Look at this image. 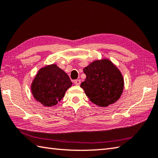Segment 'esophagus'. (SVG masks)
<instances>
[{
  "instance_id": "1",
  "label": "esophagus",
  "mask_w": 158,
  "mask_h": 158,
  "mask_svg": "<svg viewBox=\"0 0 158 158\" xmlns=\"http://www.w3.org/2000/svg\"><path fill=\"white\" fill-rule=\"evenodd\" d=\"M74 83H75L76 85H79L80 84H81V80H79V79L75 80V81H74Z\"/></svg>"
}]
</instances>
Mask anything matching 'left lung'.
<instances>
[{
  "mask_svg": "<svg viewBox=\"0 0 158 158\" xmlns=\"http://www.w3.org/2000/svg\"><path fill=\"white\" fill-rule=\"evenodd\" d=\"M85 81L81 87L91 102L98 107H107L118 101L124 89L120 70L108 59L92 61L83 69Z\"/></svg>",
  "mask_w": 158,
  "mask_h": 158,
  "instance_id": "1",
  "label": "left lung"
}]
</instances>
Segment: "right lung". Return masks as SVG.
Listing matches in <instances>:
<instances>
[{"label":"right lung","mask_w":158,"mask_h":158,"mask_svg":"<svg viewBox=\"0 0 158 158\" xmlns=\"http://www.w3.org/2000/svg\"><path fill=\"white\" fill-rule=\"evenodd\" d=\"M72 85L69 75L53 64L38 70L33 80L31 89L37 101L45 107H52L62 99L67 89Z\"/></svg>","instance_id":"obj_1"}]
</instances>
